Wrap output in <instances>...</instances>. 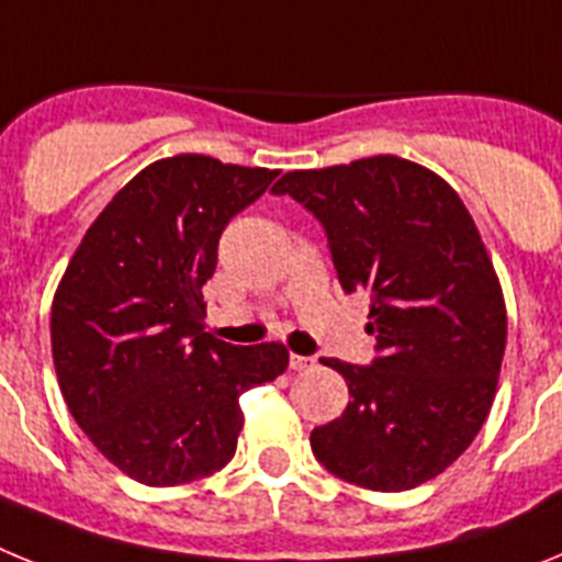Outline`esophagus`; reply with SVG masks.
Wrapping results in <instances>:
<instances>
[{"mask_svg":"<svg viewBox=\"0 0 562 562\" xmlns=\"http://www.w3.org/2000/svg\"><path fill=\"white\" fill-rule=\"evenodd\" d=\"M315 366V360L312 357H304V355H290V369L292 371H306Z\"/></svg>","mask_w":562,"mask_h":562,"instance_id":"34e87169","label":"esophagus"}]
</instances>
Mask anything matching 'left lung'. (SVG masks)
<instances>
[{"instance_id": "obj_1", "label": "left lung", "mask_w": 562, "mask_h": 562, "mask_svg": "<svg viewBox=\"0 0 562 562\" xmlns=\"http://www.w3.org/2000/svg\"><path fill=\"white\" fill-rule=\"evenodd\" d=\"M272 193L315 213L342 290L371 292L376 357L324 360L351 402L312 430V453L376 493L436 479L479 436L506 346L504 292L473 216L439 173L394 154L290 171Z\"/></svg>"}]
</instances>
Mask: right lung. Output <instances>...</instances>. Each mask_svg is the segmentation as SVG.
Here are the masks:
<instances>
[{
    "label": "right lung",
    "instance_id": "right-lung-1",
    "mask_svg": "<svg viewBox=\"0 0 562 562\" xmlns=\"http://www.w3.org/2000/svg\"><path fill=\"white\" fill-rule=\"evenodd\" d=\"M278 171L177 154L143 168L101 211L53 297L58 385L89 441L128 479L177 486L236 453L238 396L284 374L281 342L205 331L202 284L227 222Z\"/></svg>",
    "mask_w": 562,
    "mask_h": 562
}]
</instances>
